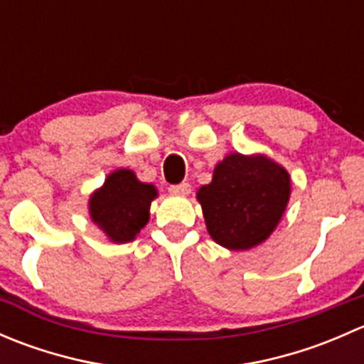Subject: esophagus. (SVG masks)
<instances>
[{
    "mask_svg": "<svg viewBox=\"0 0 364 364\" xmlns=\"http://www.w3.org/2000/svg\"><path fill=\"white\" fill-rule=\"evenodd\" d=\"M168 190H171L172 193H176V196H188L190 185L188 183H179V185H172Z\"/></svg>",
    "mask_w": 364,
    "mask_h": 364,
    "instance_id": "esophagus-1",
    "label": "esophagus"
}]
</instances>
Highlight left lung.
<instances>
[{"instance_id": "8db88e82", "label": "left lung", "mask_w": 364, "mask_h": 364, "mask_svg": "<svg viewBox=\"0 0 364 364\" xmlns=\"http://www.w3.org/2000/svg\"><path fill=\"white\" fill-rule=\"evenodd\" d=\"M291 196L287 171L266 156H225L213 181L197 193L213 240L230 250H248L266 241Z\"/></svg>"}]
</instances>
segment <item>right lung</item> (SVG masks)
Segmentation results:
<instances>
[{"label": "right lung", "mask_w": 364, "mask_h": 364, "mask_svg": "<svg viewBox=\"0 0 364 364\" xmlns=\"http://www.w3.org/2000/svg\"><path fill=\"white\" fill-rule=\"evenodd\" d=\"M155 197V186L141 183L128 168H119L91 196V218L114 243H127L148 223L149 205Z\"/></svg>", "instance_id": "add662e5"}]
</instances>
